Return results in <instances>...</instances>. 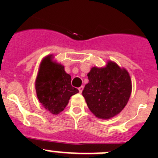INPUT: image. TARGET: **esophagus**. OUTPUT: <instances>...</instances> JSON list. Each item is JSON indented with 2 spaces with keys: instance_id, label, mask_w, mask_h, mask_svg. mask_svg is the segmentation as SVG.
<instances>
[{
  "instance_id": "obj_1",
  "label": "esophagus",
  "mask_w": 158,
  "mask_h": 158,
  "mask_svg": "<svg viewBox=\"0 0 158 158\" xmlns=\"http://www.w3.org/2000/svg\"><path fill=\"white\" fill-rule=\"evenodd\" d=\"M82 90H83V86H81L79 88V93H82Z\"/></svg>"
}]
</instances>
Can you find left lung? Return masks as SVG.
<instances>
[{"instance_id":"obj_1","label":"left lung","mask_w":158,"mask_h":158,"mask_svg":"<svg viewBox=\"0 0 158 158\" xmlns=\"http://www.w3.org/2000/svg\"><path fill=\"white\" fill-rule=\"evenodd\" d=\"M87 76L89 82L82 95L89 110L100 119H109L119 114L128 103L132 90L126 69L109 60L104 67H92Z\"/></svg>"}]
</instances>
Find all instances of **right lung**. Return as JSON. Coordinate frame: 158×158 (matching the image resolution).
<instances>
[{"mask_svg": "<svg viewBox=\"0 0 158 158\" xmlns=\"http://www.w3.org/2000/svg\"><path fill=\"white\" fill-rule=\"evenodd\" d=\"M71 79L64 66L53 60L52 54L43 59L35 81V89L40 102L52 114L63 111L70 97L79 92L71 85Z\"/></svg>", "mask_w": 158, "mask_h": 158, "instance_id": "add662e5", "label": "right lung"}]
</instances>
